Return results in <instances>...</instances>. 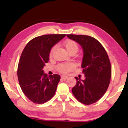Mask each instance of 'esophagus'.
<instances>
[{
	"instance_id": "1",
	"label": "esophagus",
	"mask_w": 128,
	"mask_h": 128,
	"mask_svg": "<svg viewBox=\"0 0 128 128\" xmlns=\"http://www.w3.org/2000/svg\"><path fill=\"white\" fill-rule=\"evenodd\" d=\"M67 78H68V76H64V75L61 76V79H64V80H66V79H67Z\"/></svg>"
}]
</instances>
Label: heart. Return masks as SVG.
<instances>
[{
    "instance_id": "obj_1",
    "label": "heart",
    "mask_w": 128,
    "mask_h": 128,
    "mask_svg": "<svg viewBox=\"0 0 128 128\" xmlns=\"http://www.w3.org/2000/svg\"><path fill=\"white\" fill-rule=\"evenodd\" d=\"M64 46L66 49L68 53L71 52H77L78 50V45L76 43V42L72 40H67L64 42ZM56 49V46H54L50 51V55L52 56L54 54V51ZM74 68V65L71 62L67 63H61L57 66V70L60 72L62 73H67L69 71Z\"/></svg>"
}]
</instances>
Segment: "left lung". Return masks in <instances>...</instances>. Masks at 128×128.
<instances>
[{"label": "left lung", "mask_w": 128, "mask_h": 128, "mask_svg": "<svg viewBox=\"0 0 128 128\" xmlns=\"http://www.w3.org/2000/svg\"><path fill=\"white\" fill-rule=\"evenodd\" d=\"M68 38L77 42L83 49L81 67L84 80L75 77L72 92L78 100L85 105L96 102L104 96L109 86L111 67L108 54L100 42L92 36L68 34Z\"/></svg>", "instance_id": "1"}]
</instances>
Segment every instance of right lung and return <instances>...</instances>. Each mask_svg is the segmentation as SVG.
Wrapping results in <instances>:
<instances>
[{"mask_svg": "<svg viewBox=\"0 0 128 128\" xmlns=\"http://www.w3.org/2000/svg\"><path fill=\"white\" fill-rule=\"evenodd\" d=\"M66 34H50L36 36L23 49L19 60L17 76L22 92L35 104L50 100L55 94L60 76H48L42 68L48 62L51 49Z\"/></svg>", "mask_w": 128, "mask_h": 128, "instance_id": "add662e5", "label": "right lung"}]
</instances>
